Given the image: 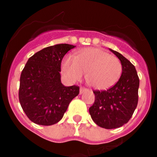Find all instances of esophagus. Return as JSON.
<instances>
[{
    "label": "esophagus",
    "mask_w": 157,
    "mask_h": 157,
    "mask_svg": "<svg viewBox=\"0 0 157 157\" xmlns=\"http://www.w3.org/2000/svg\"><path fill=\"white\" fill-rule=\"evenodd\" d=\"M86 90H87L86 88H85V87H83V86H81V87H80V91H79L80 94H83V93L86 92Z\"/></svg>",
    "instance_id": "obj_1"
}]
</instances>
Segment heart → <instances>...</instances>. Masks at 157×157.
<instances>
[{"label": "heart", "mask_w": 157, "mask_h": 157, "mask_svg": "<svg viewBox=\"0 0 157 157\" xmlns=\"http://www.w3.org/2000/svg\"><path fill=\"white\" fill-rule=\"evenodd\" d=\"M121 61L106 51L95 47L80 49L77 56L67 54L62 61V71L71 82L81 80L87 71V81L97 90H108L119 81Z\"/></svg>", "instance_id": "1"}]
</instances>
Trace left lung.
I'll list each match as a JSON object with an SVG mask.
<instances>
[{
    "instance_id": "left-lung-1",
    "label": "left lung",
    "mask_w": 157,
    "mask_h": 157,
    "mask_svg": "<svg viewBox=\"0 0 157 157\" xmlns=\"http://www.w3.org/2000/svg\"><path fill=\"white\" fill-rule=\"evenodd\" d=\"M110 51L121 61V77L107 90H94L95 101L89 109L94 123L105 129L118 128L130 120L138 105L139 87L135 67L120 52Z\"/></svg>"
}]
</instances>
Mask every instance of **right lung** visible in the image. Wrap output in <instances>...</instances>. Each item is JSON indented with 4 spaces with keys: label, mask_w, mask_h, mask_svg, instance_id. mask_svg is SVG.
I'll return each mask as SVG.
<instances>
[{
    "label": "right lung",
    "mask_w": 157,
    "mask_h": 157,
    "mask_svg": "<svg viewBox=\"0 0 157 157\" xmlns=\"http://www.w3.org/2000/svg\"><path fill=\"white\" fill-rule=\"evenodd\" d=\"M75 47L69 44L46 47L29 58L22 71L19 103L29 120L36 124L58 123L72 99L79 94L77 86H64L59 74L62 59Z\"/></svg>",
    "instance_id": "obj_1"
}]
</instances>
